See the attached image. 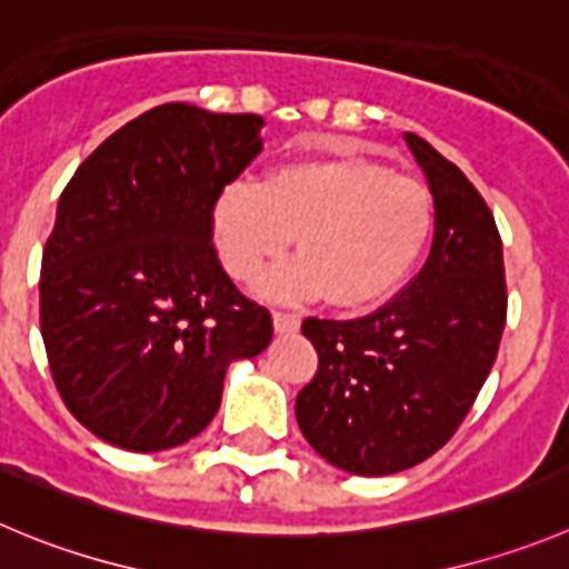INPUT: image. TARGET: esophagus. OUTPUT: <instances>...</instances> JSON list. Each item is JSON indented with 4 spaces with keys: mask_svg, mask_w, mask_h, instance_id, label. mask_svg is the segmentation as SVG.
Wrapping results in <instances>:
<instances>
[{
    "mask_svg": "<svg viewBox=\"0 0 569 569\" xmlns=\"http://www.w3.org/2000/svg\"><path fill=\"white\" fill-rule=\"evenodd\" d=\"M272 322H274V331L278 333H295L297 328H300V320H297L295 315H286V311H274Z\"/></svg>",
    "mask_w": 569,
    "mask_h": 569,
    "instance_id": "34e87169",
    "label": "esophagus"
}]
</instances>
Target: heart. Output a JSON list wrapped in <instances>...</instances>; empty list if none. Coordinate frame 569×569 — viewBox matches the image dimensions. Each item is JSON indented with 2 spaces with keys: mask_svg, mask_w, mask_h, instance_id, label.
I'll return each mask as SVG.
<instances>
[{
  "mask_svg": "<svg viewBox=\"0 0 569 569\" xmlns=\"http://www.w3.org/2000/svg\"><path fill=\"white\" fill-rule=\"evenodd\" d=\"M435 230V201L418 179L357 153H311L267 182L236 179L212 201L210 232L236 280H254L289 249L300 258L267 278L274 295L328 297L368 309L405 286Z\"/></svg>",
  "mask_w": 569,
  "mask_h": 569,
  "instance_id": "b5f03b06",
  "label": "heart"
}]
</instances>
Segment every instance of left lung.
I'll list each match as a JSON object with an SVG mask.
<instances>
[{
    "mask_svg": "<svg viewBox=\"0 0 569 569\" xmlns=\"http://www.w3.org/2000/svg\"><path fill=\"white\" fill-rule=\"evenodd\" d=\"M435 201V238L401 295L359 320L302 322L317 376L297 392L315 452L362 477L432 458L458 432L500 350L506 263L493 216L458 164L407 134Z\"/></svg>",
    "mask_w": 569,
    "mask_h": 569,
    "instance_id": "1",
    "label": "left lung"
}]
</instances>
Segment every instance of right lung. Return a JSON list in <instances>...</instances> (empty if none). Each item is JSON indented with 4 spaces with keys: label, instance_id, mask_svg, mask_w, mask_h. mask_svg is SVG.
I'll list each match as a JSON object with an SVG mask.
<instances>
[{
    "label": "right lung",
    "instance_id": "right-lung-1",
    "mask_svg": "<svg viewBox=\"0 0 569 569\" xmlns=\"http://www.w3.org/2000/svg\"><path fill=\"white\" fill-rule=\"evenodd\" d=\"M263 117L162 103L117 129L58 199L41 337L63 405L100 440L159 452L219 412L230 362L272 342L212 247L210 212L263 148Z\"/></svg>",
    "mask_w": 569,
    "mask_h": 569
}]
</instances>
